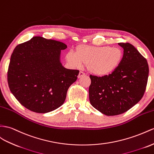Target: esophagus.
Masks as SVG:
<instances>
[{
    "instance_id": "obj_1",
    "label": "esophagus",
    "mask_w": 154,
    "mask_h": 154,
    "mask_svg": "<svg viewBox=\"0 0 154 154\" xmlns=\"http://www.w3.org/2000/svg\"><path fill=\"white\" fill-rule=\"evenodd\" d=\"M84 75H85V73L84 72H79V73L78 78H81V77L84 76Z\"/></svg>"
}]
</instances>
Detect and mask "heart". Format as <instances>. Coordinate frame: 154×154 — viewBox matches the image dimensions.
Listing matches in <instances>:
<instances>
[{
    "instance_id": "b5f03b06",
    "label": "heart",
    "mask_w": 154,
    "mask_h": 154,
    "mask_svg": "<svg viewBox=\"0 0 154 154\" xmlns=\"http://www.w3.org/2000/svg\"><path fill=\"white\" fill-rule=\"evenodd\" d=\"M123 53L118 47L109 46L80 45L76 53L69 51L66 59L74 68H81L88 65L89 71L98 76H106L119 67Z\"/></svg>"
}]
</instances>
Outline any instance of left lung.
Listing matches in <instances>:
<instances>
[{
  "instance_id": "1",
  "label": "left lung",
  "mask_w": 154,
  "mask_h": 154,
  "mask_svg": "<svg viewBox=\"0 0 154 154\" xmlns=\"http://www.w3.org/2000/svg\"><path fill=\"white\" fill-rule=\"evenodd\" d=\"M118 45L124 49L119 67L109 75H90V103L107 116L120 115L136 105L143 97L148 82L146 59L130 43Z\"/></svg>"
}]
</instances>
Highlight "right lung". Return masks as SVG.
<instances>
[{
	"label": "right lung",
	"mask_w": 154,
	"mask_h": 154,
	"mask_svg": "<svg viewBox=\"0 0 154 154\" xmlns=\"http://www.w3.org/2000/svg\"><path fill=\"white\" fill-rule=\"evenodd\" d=\"M64 43L33 37L15 47L8 72L11 92L23 106L38 113H47L64 103L67 91L79 71L64 68L61 51Z\"/></svg>",
	"instance_id": "obj_1"
}]
</instances>
